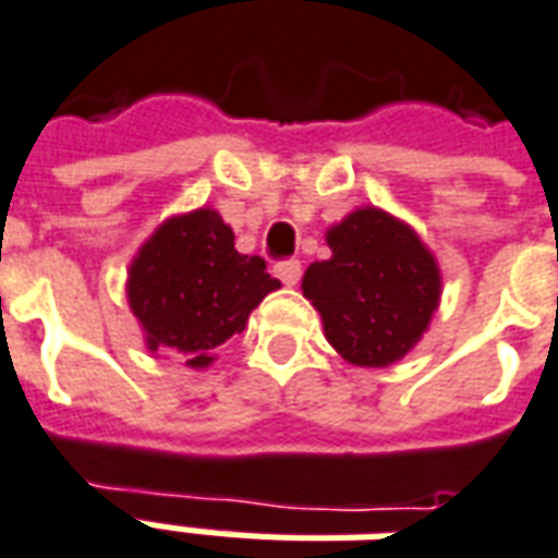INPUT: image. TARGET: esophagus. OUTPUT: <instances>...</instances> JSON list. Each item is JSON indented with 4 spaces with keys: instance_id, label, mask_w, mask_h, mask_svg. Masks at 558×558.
Returning <instances> with one entry per match:
<instances>
[{
    "instance_id": "1",
    "label": "esophagus",
    "mask_w": 558,
    "mask_h": 558,
    "mask_svg": "<svg viewBox=\"0 0 558 558\" xmlns=\"http://www.w3.org/2000/svg\"><path fill=\"white\" fill-rule=\"evenodd\" d=\"M275 275H278L287 287H295V283L302 280V263H299V259H280L278 266H275Z\"/></svg>"
}]
</instances>
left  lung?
Segmentation results:
<instances>
[{"label":"left lung","mask_w":558,"mask_h":558,"mask_svg":"<svg viewBox=\"0 0 558 558\" xmlns=\"http://www.w3.org/2000/svg\"><path fill=\"white\" fill-rule=\"evenodd\" d=\"M331 259L304 271L326 338L352 364L386 367L418 343L439 304V268L415 232L379 208L328 230Z\"/></svg>","instance_id":"left-lung-1"}]
</instances>
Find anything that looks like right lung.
Here are the masks:
<instances>
[{
  "mask_svg": "<svg viewBox=\"0 0 558 558\" xmlns=\"http://www.w3.org/2000/svg\"><path fill=\"white\" fill-rule=\"evenodd\" d=\"M218 211L199 208L167 220L131 263L128 302L146 331L148 350H167L191 367H208L223 340L280 280L263 256L235 251Z\"/></svg>",
  "mask_w": 558,
  "mask_h": 558,
  "instance_id": "1",
  "label": "right lung"
}]
</instances>
